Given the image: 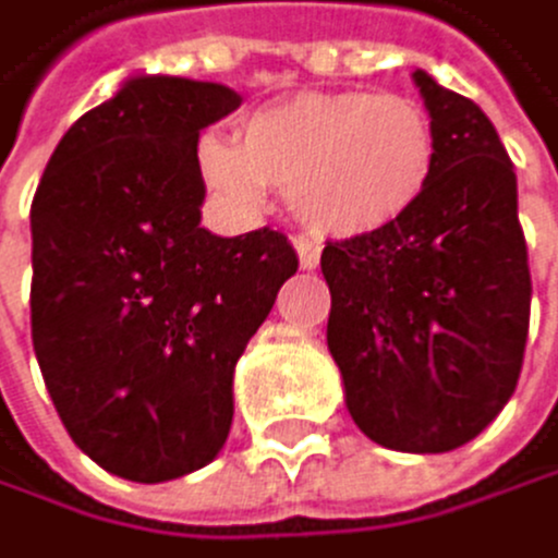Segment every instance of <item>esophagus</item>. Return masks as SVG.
Masks as SVG:
<instances>
[{
  "instance_id": "34e87169",
  "label": "esophagus",
  "mask_w": 558,
  "mask_h": 558,
  "mask_svg": "<svg viewBox=\"0 0 558 558\" xmlns=\"http://www.w3.org/2000/svg\"><path fill=\"white\" fill-rule=\"evenodd\" d=\"M294 253H299V267L302 270H316L319 267V242L312 239H294Z\"/></svg>"
}]
</instances>
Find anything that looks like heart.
Masks as SVG:
<instances>
[{"mask_svg": "<svg viewBox=\"0 0 558 558\" xmlns=\"http://www.w3.org/2000/svg\"><path fill=\"white\" fill-rule=\"evenodd\" d=\"M204 183L235 204H256L264 183L312 235L375 239L424 204L437 169V131L410 96L305 89L256 107L239 142H197Z\"/></svg>", "mask_w": 558, "mask_h": 558, "instance_id": "heart-1", "label": "heart"}]
</instances>
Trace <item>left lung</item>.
<instances>
[{"label": "left lung", "instance_id": "obj_1", "mask_svg": "<svg viewBox=\"0 0 558 558\" xmlns=\"http://www.w3.org/2000/svg\"><path fill=\"white\" fill-rule=\"evenodd\" d=\"M437 131L424 204L399 229L329 242L326 343L375 445L441 454L483 434L518 389L532 274L518 177L489 117L416 69Z\"/></svg>", "mask_w": 558, "mask_h": 558}]
</instances>
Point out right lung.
Segmentation results:
<instances>
[{
    "instance_id": "add662e5",
    "label": "right lung",
    "mask_w": 558,
    "mask_h": 558,
    "mask_svg": "<svg viewBox=\"0 0 558 558\" xmlns=\"http://www.w3.org/2000/svg\"><path fill=\"white\" fill-rule=\"evenodd\" d=\"M242 96L128 75L65 131L31 204V333L69 437L131 483H169L225 448L232 378L299 270L274 229H201V131Z\"/></svg>"
}]
</instances>
